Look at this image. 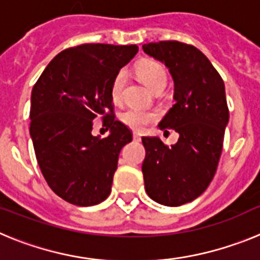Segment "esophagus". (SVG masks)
<instances>
[{
	"instance_id": "1",
	"label": "esophagus",
	"mask_w": 260,
	"mask_h": 260,
	"mask_svg": "<svg viewBox=\"0 0 260 260\" xmlns=\"http://www.w3.org/2000/svg\"><path fill=\"white\" fill-rule=\"evenodd\" d=\"M133 139H134V141H141V135L138 134V133H134V134H133Z\"/></svg>"
}]
</instances>
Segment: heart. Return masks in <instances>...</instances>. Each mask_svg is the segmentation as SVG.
Wrapping results in <instances>:
<instances>
[{
  "instance_id": "1",
  "label": "heart",
  "mask_w": 260,
  "mask_h": 260,
  "mask_svg": "<svg viewBox=\"0 0 260 260\" xmlns=\"http://www.w3.org/2000/svg\"><path fill=\"white\" fill-rule=\"evenodd\" d=\"M137 73L139 78L143 80V83L152 92H156L158 89H164L168 83L167 70L160 62L153 61V59H147V61L141 62L137 66ZM126 80H127V71L122 69V70H119L117 73L116 77L113 78L112 86H110V95H112L113 102H119L121 98H122ZM119 118L126 126H128L135 132H142V130L146 128L147 125H150L151 122L155 121L156 114L153 112H150V110L130 108V109L125 110L119 116Z\"/></svg>"
}]
</instances>
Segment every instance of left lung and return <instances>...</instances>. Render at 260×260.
<instances>
[{
	"label": "left lung",
	"instance_id": "left-lung-1",
	"mask_svg": "<svg viewBox=\"0 0 260 260\" xmlns=\"http://www.w3.org/2000/svg\"><path fill=\"white\" fill-rule=\"evenodd\" d=\"M143 50L169 69L174 82V105L158 127L180 134L172 147L157 137L142 138L144 186L151 199L177 207L203 194L217 169L229 121L224 80L192 45L158 41Z\"/></svg>",
	"mask_w": 260,
	"mask_h": 260
}]
</instances>
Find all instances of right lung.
<instances>
[{
    "label": "right lung",
    "instance_id": "1",
    "mask_svg": "<svg viewBox=\"0 0 260 260\" xmlns=\"http://www.w3.org/2000/svg\"><path fill=\"white\" fill-rule=\"evenodd\" d=\"M137 45L82 44L58 53L31 93L29 134L41 173L59 198L80 207L109 197L118 155L133 133L113 113V78ZM102 116L107 138L92 135Z\"/></svg>",
    "mask_w": 260,
    "mask_h": 260
}]
</instances>
